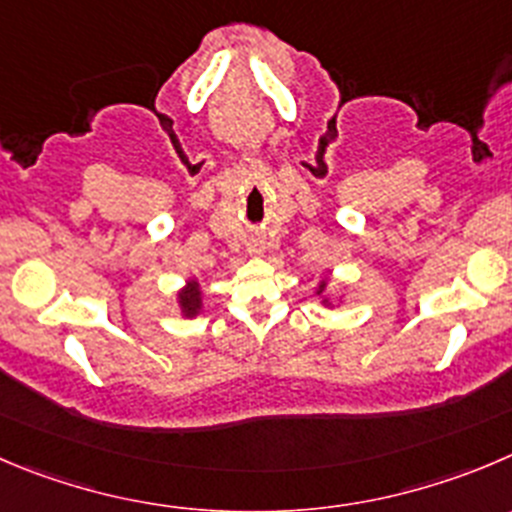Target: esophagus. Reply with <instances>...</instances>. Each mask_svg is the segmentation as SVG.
<instances>
[{"mask_svg": "<svg viewBox=\"0 0 512 512\" xmlns=\"http://www.w3.org/2000/svg\"><path fill=\"white\" fill-rule=\"evenodd\" d=\"M264 251H266L264 241H251V243H248V253H251V256H264Z\"/></svg>", "mask_w": 512, "mask_h": 512, "instance_id": "esophagus-1", "label": "esophagus"}]
</instances>
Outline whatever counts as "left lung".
<instances>
[{
	"instance_id": "obj_1",
	"label": "left lung",
	"mask_w": 512,
	"mask_h": 512,
	"mask_svg": "<svg viewBox=\"0 0 512 512\" xmlns=\"http://www.w3.org/2000/svg\"><path fill=\"white\" fill-rule=\"evenodd\" d=\"M314 294L319 296V304L324 306V309H334V306H339L342 304V296H339V299H332V296H329V279H319V286H316L314 289Z\"/></svg>"
}]
</instances>
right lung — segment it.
I'll return each instance as SVG.
<instances>
[{
	"label": "right lung",
	"mask_w": 512,
	"mask_h": 512,
	"mask_svg": "<svg viewBox=\"0 0 512 512\" xmlns=\"http://www.w3.org/2000/svg\"><path fill=\"white\" fill-rule=\"evenodd\" d=\"M175 301H178V311L183 319H196L203 311V289L198 284L196 276H188L186 284L180 286L178 294H175Z\"/></svg>",
	"instance_id": "obj_1"
}]
</instances>
